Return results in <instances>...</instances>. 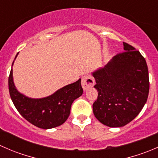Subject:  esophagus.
<instances>
[{
  "label": "esophagus",
  "instance_id": "obj_1",
  "mask_svg": "<svg viewBox=\"0 0 158 158\" xmlns=\"http://www.w3.org/2000/svg\"><path fill=\"white\" fill-rule=\"evenodd\" d=\"M94 84H95V79L90 75H85L82 77V86L85 91L93 86Z\"/></svg>",
  "mask_w": 158,
  "mask_h": 158
}]
</instances>
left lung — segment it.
<instances>
[{"instance_id":"1","label":"left lung","mask_w":158,"mask_h":158,"mask_svg":"<svg viewBox=\"0 0 158 158\" xmlns=\"http://www.w3.org/2000/svg\"><path fill=\"white\" fill-rule=\"evenodd\" d=\"M104 68L92 73L98 98L92 109L101 123L111 128L125 126L140 113L149 93V76L145 59L135 47L123 43Z\"/></svg>"}]
</instances>
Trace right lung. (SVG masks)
<instances>
[{
	"mask_svg": "<svg viewBox=\"0 0 158 158\" xmlns=\"http://www.w3.org/2000/svg\"><path fill=\"white\" fill-rule=\"evenodd\" d=\"M8 86L11 100L19 113L32 125L44 129L63 125L69 116L73 101L83 92L79 79L49 96L42 98H28L16 89L13 81L12 69L8 78Z\"/></svg>",
	"mask_w": 158,
	"mask_h": 158,
	"instance_id": "right-lung-1",
	"label": "right lung"
}]
</instances>
